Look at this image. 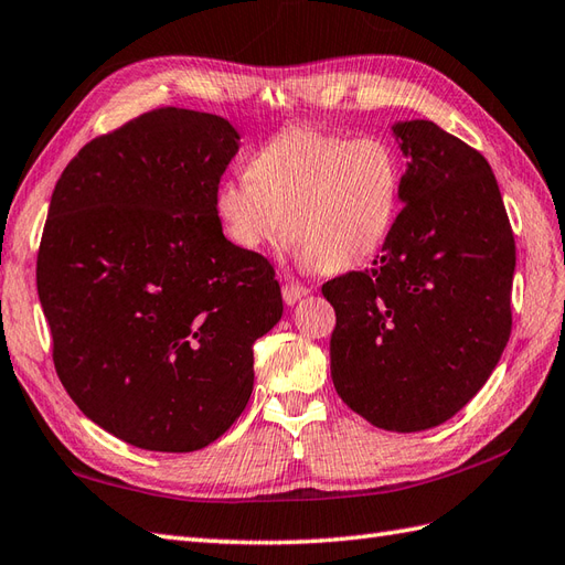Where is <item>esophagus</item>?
Here are the masks:
<instances>
[{
	"label": "esophagus",
	"mask_w": 565,
	"mask_h": 565,
	"mask_svg": "<svg viewBox=\"0 0 565 565\" xmlns=\"http://www.w3.org/2000/svg\"><path fill=\"white\" fill-rule=\"evenodd\" d=\"M281 294H284V303H286V306H294V303H298L300 298L310 294V288H308V286H303V284L286 281V284H284V288H281Z\"/></svg>",
	"instance_id": "obj_1"
}]
</instances>
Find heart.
<instances>
[{"mask_svg": "<svg viewBox=\"0 0 565 565\" xmlns=\"http://www.w3.org/2000/svg\"><path fill=\"white\" fill-rule=\"evenodd\" d=\"M402 166L392 143L347 139L322 127H286L247 161V180H223L214 212L243 250H265L284 235L308 269L361 267L395 226Z\"/></svg>", "mask_w": 565, "mask_h": 565, "instance_id": "obj_1", "label": "heart"}]
</instances>
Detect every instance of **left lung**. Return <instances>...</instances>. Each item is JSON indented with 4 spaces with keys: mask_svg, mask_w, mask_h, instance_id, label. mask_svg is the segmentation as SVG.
<instances>
[{
    "mask_svg": "<svg viewBox=\"0 0 565 565\" xmlns=\"http://www.w3.org/2000/svg\"><path fill=\"white\" fill-rule=\"evenodd\" d=\"M402 202L371 269L322 284L337 312V395L377 428L448 422L477 395L513 330L515 238L489 161L436 122L395 127Z\"/></svg>",
    "mask_w": 565,
    "mask_h": 565,
    "instance_id": "left-lung-1",
    "label": "left lung"
}]
</instances>
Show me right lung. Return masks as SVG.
Masks as SVG:
<instances>
[{"mask_svg": "<svg viewBox=\"0 0 565 565\" xmlns=\"http://www.w3.org/2000/svg\"><path fill=\"white\" fill-rule=\"evenodd\" d=\"M238 139L218 115L156 108L90 139L52 192L35 267L52 363L90 422L141 450L221 438L284 312L271 262L214 212Z\"/></svg>", "mask_w": 565, "mask_h": 565, "instance_id": "add662e5", "label": "right lung"}]
</instances>
